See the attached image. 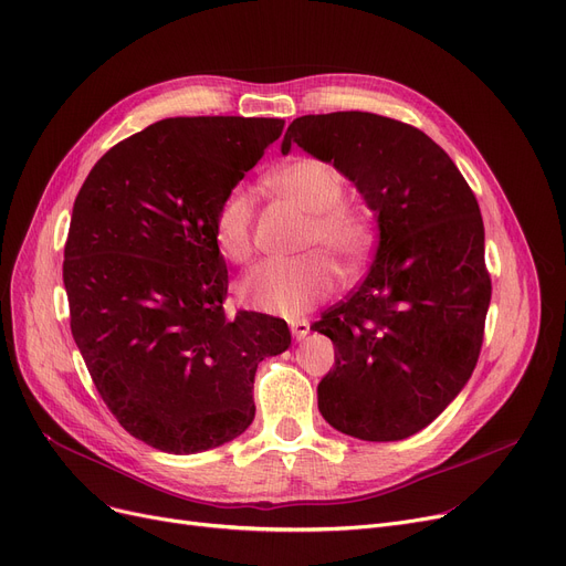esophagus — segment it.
Returning a JSON list of instances; mask_svg holds the SVG:
<instances>
[{
  "label": "esophagus",
  "mask_w": 566,
  "mask_h": 566,
  "mask_svg": "<svg viewBox=\"0 0 566 566\" xmlns=\"http://www.w3.org/2000/svg\"><path fill=\"white\" fill-rule=\"evenodd\" d=\"M291 333L296 339H303L310 333V322L307 318H291Z\"/></svg>",
  "instance_id": "34e87169"
}]
</instances>
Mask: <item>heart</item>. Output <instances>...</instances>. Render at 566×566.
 I'll return each mask as SVG.
<instances>
[{
  "mask_svg": "<svg viewBox=\"0 0 566 566\" xmlns=\"http://www.w3.org/2000/svg\"><path fill=\"white\" fill-rule=\"evenodd\" d=\"M282 196L310 212L303 248L331 250L342 265H356L373 244V222L358 206L344 199L339 170L316 157H298L284 164L270 178ZM254 193L248 187L227 191L214 212V242L224 259L244 263L252 256L254 242ZM337 284L333 259L322 250H310L293 259H265L254 265L238 284L240 298L250 307L298 316L318 301L328 298Z\"/></svg>",
  "mask_w": 566,
  "mask_h": 566,
  "instance_id": "heart-1",
  "label": "heart"
}]
</instances>
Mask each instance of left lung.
Returning a JSON list of instances; mask_svg holds the SVG:
<instances>
[{
  "label": "left lung",
  "mask_w": 566,
  "mask_h": 566,
  "mask_svg": "<svg viewBox=\"0 0 566 566\" xmlns=\"http://www.w3.org/2000/svg\"><path fill=\"white\" fill-rule=\"evenodd\" d=\"M293 143L349 178L379 224L365 280L312 326L335 344L318 411L363 441L407 439L455 400L479 360L493 286L476 196L430 136L384 115H303L284 155Z\"/></svg>",
  "instance_id": "obj_1"
}]
</instances>
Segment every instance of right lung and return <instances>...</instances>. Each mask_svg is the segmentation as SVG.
Instances as JSON below:
<instances>
[{
	"label": "right lung",
	"instance_id": "right-lung-1",
	"mask_svg": "<svg viewBox=\"0 0 566 566\" xmlns=\"http://www.w3.org/2000/svg\"><path fill=\"white\" fill-rule=\"evenodd\" d=\"M277 117H168L94 164L73 203L64 289L90 377L117 423L189 455L254 421V375L289 349L286 322L224 312L229 273L214 212Z\"/></svg>",
	"mask_w": 566,
	"mask_h": 566
}]
</instances>
